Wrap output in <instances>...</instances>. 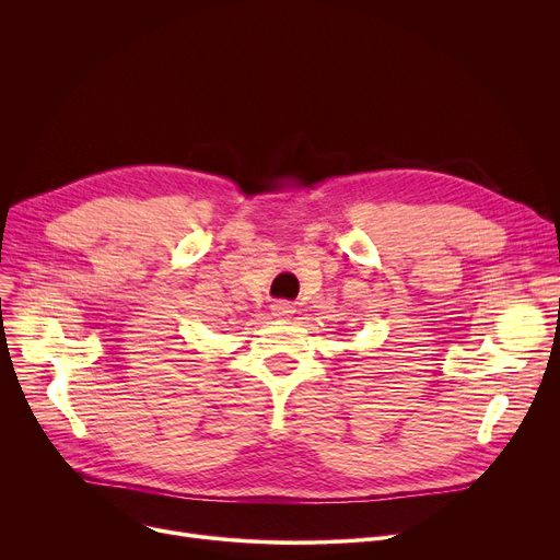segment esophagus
Listing matches in <instances>:
<instances>
[{
	"mask_svg": "<svg viewBox=\"0 0 560 560\" xmlns=\"http://www.w3.org/2000/svg\"><path fill=\"white\" fill-rule=\"evenodd\" d=\"M292 313H295V304H292V302L279 300V302L272 304V315L279 317V319H288V317H292Z\"/></svg>",
	"mask_w": 560,
	"mask_h": 560,
	"instance_id": "esophagus-1",
	"label": "esophagus"
}]
</instances>
